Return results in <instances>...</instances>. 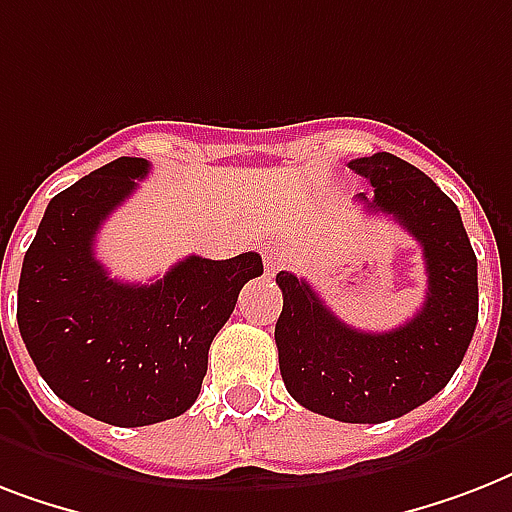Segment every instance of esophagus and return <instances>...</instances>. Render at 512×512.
Masks as SVG:
<instances>
[{
	"mask_svg": "<svg viewBox=\"0 0 512 512\" xmlns=\"http://www.w3.org/2000/svg\"><path fill=\"white\" fill-rule=\"evenodd\" d=\"M263 263H265V276H273L284 268V252L276 247H265L263 249Z\"/></svg>",
	"mask_w": 512,
	"mask_h": 512,
	"instance_id": "1",
	"label": "esophagus"
}]
</instances>
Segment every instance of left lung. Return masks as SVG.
Segmentation results:
<instances>
[{"label":"left lung","instance_id":"left-lung-1","mask_svg":"<svg viewBox=\"0 0 512 512\" xmlns=\"http://www.w3.org/2000/svg\"><path fill=\"white\" fill-rule=\"evenodd\" d=\"M382 212L420 241L428 273L425 303L414 319L390 332L348 327L313 287L281 271L284 308L276 321L279 369L289 396L340 422H385L430 401L452 380L478 321V263L460 209L425 172L393 154L353 159Z\"/></svg>","mask_w":512,"mask_h":512}]
</instances>
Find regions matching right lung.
I'll return each mask as SVG.
<instances>
[{"label": "right lung", "instance_id": "obj_1", "mask_svg": "<svg viewBox=\"0 0 512 512\" xmlns=\"http://www.w3.org/2000/svg\"><path fill=\"white\" fill-rule=\"evenodd\" d=\"M122 156L44 209L18 284V329L52 393L95 420L140 428L191 409L207 353L263 257H185L154 284H124L95 257L106 217L148 175Z\"/></svg>", "mask_w": 512, "mask_h": 512}]
</instances>
